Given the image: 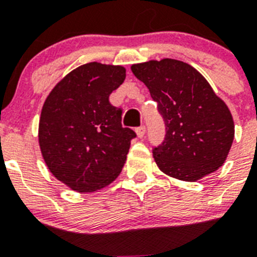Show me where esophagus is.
<instances>
[{
    "mask_svg": "<svg viewBox=\"0 0 257 257\" xmlns=\"http://www.w3.org/2000/svg\"><path fill=\"white\" fill-rule=\"evenodd\" d=\"M136 134H138V138H140V139H142V138H144V135H145V126L138 127V128H136Z\"/></svg>",
    "mask_w": 257,
    "mask_h": 257,
    "instance_id": "esophagus-1",
    "label": "esophagus"
}]
</instances>
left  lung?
<instances>
[{
	"label": "left lung",
	"instance_id": "obj_1",
	"mask_svg": "<svg viewBox=\"0 0 257 257\" xmlns=\"http://www.w3.org/2000/svg\"><path fill=\"white\" fill-rule=\"evenodd\" d=\"M131 70L149 88L165 122V140L153 148L161 171L196 181L221 167L234 139V122L205 77L175 59L134 64Z\"/></svg>",
	"mask_w": 257,
	"mask_h": 257
}]
</instances>
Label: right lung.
<instances>
[{
  "label": "right lung",
  "mask_w": 257,
  "mask_h": 257,
  "mask_svg": "<svg viewBox=\"0 0 257 257\" xmlns=\"http://www.w3.org/2000/svg\"><path fill=\"white\" fill-rule=\"evenodd\" d=\"M119 65L87 63L52 88L38 127L41 153L58 180L77 192H95L115 180L136 134L122 127V109L109 95L123 83Z\"/></svg>",
  "instance_id": "add662e5"
}]
</instances>
